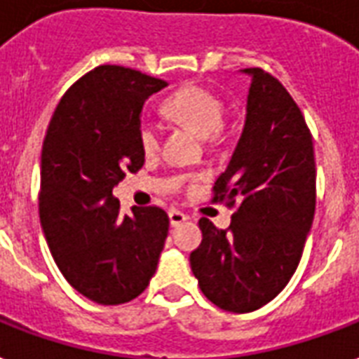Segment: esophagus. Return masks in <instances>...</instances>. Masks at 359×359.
Listing matches in <instances>:
<instances>
[{
	"label": "esophagus",
	"mask_w": 359,
	"mask_h": 359,
	"mask_svg": "<svg viewBox=\"0 0 359 359\" xmlns=\"http://www.w3.org/2000/svg\"><path fill=\"white\" fill-rule=\"evenodd\" d=\"M168 217H170V224L172 226H177V224H182L183 221H187V215L180 210H170L168 211Z\"/></svg>",
	"instance_id": "obj_1"
}]
</instances>
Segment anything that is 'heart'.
I'll return each instance as SVG.
<instances>
[{"instance_id":"1","label":"heart","mask_w":359,"mask_h":359,"mask_svg":"<svg viewBox=\"0 0 359 359\" xmlns=\"http://www.w3.org/2000/svg\"><path fill=\"white\" fill-rule=\"evenodd\" d=\"M163 114L174 123L185 125L205 140H217L223 133L224 101L210 88L185 84L163 101ZM138 144L146 155H155L161 148V133L157 125L142 119L138 123Z\"/></svg>"}]
</instances>
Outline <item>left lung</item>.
Listing matches in <instances>:
<instances>
[{"mask_svg":"<svg viewBox=\"0 0 359 359\" xmlns=\"http://www.w3.org/2000/svg\"><path fill=\"white\" fill-rule=\"evenodd\" d=\"M251 76L247 118L211 202L236 208L229 229L202 217L191 269L211 304L251 313L277 296L298 268L316 204L313 136L292 95L264 69Z\"/></svg>","mask_w":359,"mask_h":359,"instance_id":"obj_1","label":"left lung"}]
</instances>
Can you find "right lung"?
<instances>
[{"label":"right lung","instance_id":"obj_1","mask_svg":"<svg viewBox=\"0 0 359 359\" xmlns=\"http://www.w3.org/2000/svg\"><path fill=\"white\" fill-rule=\"evenodd\" d=\"M168 86L140 71L99 65L57 102L41 155L39 217L69 285L101 305L127 304L154 277L168 236L157 205L119 213L112 189L138 172L144 102Z\"/></svg>","mask_w":359,"mask_h":359}]
</instances>
